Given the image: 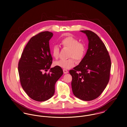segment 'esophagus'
I'll list each match as a JSON object with an SVG mask.
<instances>
[{
  "label": "esophagus",
  "mask_w": 127,
  "mask_h": 127,
  "mask_svg": "<svg viewBox=\"0 0 127 127\" xmlns=\"http://www.w3.org/2000/svg\"><path fill=\"white\" fill-rule=\"evenodd\" d=\"M63 71H64V74H66V73H68V70H66V69H63Z\"/></svg>",
  "instance_id": "34e87169"
}]
</instances>
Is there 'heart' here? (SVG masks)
Returning <instances> with one entry per match:
<instances>
[{
    "instance_id": "heart-1",
    "label": "heart",
    "mask_w": 127,
    "mask_h": 127,
    "mask_svg": "<svg viewBox=\"0 0 127 127\" xmlns=\"http://www.w3.org/2000/svg\"><path fill=\"white\" fill-rule=\"evenodd\" d=\"M61 44L64 47L69 49L67 59H62L54 62L55 66L64 69H69L74 64V59L77 61H81L84 57L87 51V47L85 43L79 42V40L72 36H65L61 39ZM60 48L58 45H54L51 49V53L53 57L58 59L59 56Z\"/></svg>"
}]
</instances>
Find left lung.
<instances>
[{
  "label": "left lung",
  "instance_id": "1",
  "mask_svg": "<svg viewBox=\"0 0 127 127\" xmlns=\"http://www.w3.org/2000/svg\"><path fill=\"white\" fill-rule=\"evenodd\" d=\"M89 40L87 53L79 64L70 70L74 95L84 101L98 98L109 80L111 60L106 47L100 37L90 30H82Z\"/></svg>",
  "mask_w": 127,
  "mask_h": 127
}]
</instances>
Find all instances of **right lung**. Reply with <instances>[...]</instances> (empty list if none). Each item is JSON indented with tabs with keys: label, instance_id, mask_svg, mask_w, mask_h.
Segmentation results:
<instances>
[{
	"label": "right lung",
	"instance_id": "add662e5",
	"mask_svg": "<svg viewBox=\"0 0 127 127\" xmlns=\"http://www.w3.org/2000/svg\"><path fill=\"white\" fill-rule=\"evenodd\" d=\"M53 33L42 32L29 40L19 61L18 71L22 88L31 99L38 102L51 98L56 82L63 74L62 68H50L52 58L49 41ZM49 69V73H43Z\"/></svg>",
	"mask_w": 127,
	"mask_h": 127
}]
</instances>
